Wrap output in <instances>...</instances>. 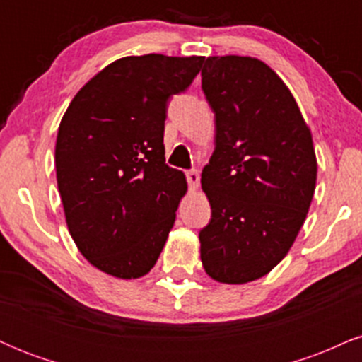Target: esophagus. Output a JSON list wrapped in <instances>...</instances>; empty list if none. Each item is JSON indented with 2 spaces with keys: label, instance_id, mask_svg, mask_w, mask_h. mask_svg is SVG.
I'll return each mask as SVG.
<instances>
[{
  "label": "esophagus",
  "instance_id": "1",
  "mask_svg": "<svg viewBox=\"0 0 362 362\" xmlns=\"http://www.w3.org/2000/svg\"><path fill=\"white\" fill-rule=\"evenodd\" d=\"M187 184H189L190 189H197L199 187V172L195 168H190L185 172Z\"/></svg>",
  "mask_w": 362,
  "mask_h": 362
}]
</instances>
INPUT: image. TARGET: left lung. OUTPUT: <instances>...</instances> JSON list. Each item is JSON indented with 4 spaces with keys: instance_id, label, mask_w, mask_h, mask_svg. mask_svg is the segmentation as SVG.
I'll return each instance as SVG.
<instances>
[{
    "instance_id": "1",
    "label": "left lung",
    "mask_w": 362,
    "mask_h": 362,
    "mask_svg": "<svg viewBox=\"0 0 362 362\" xmlns=\"http://www.w3.org/2000/svg\"><path fill=\"white\" fill-rule=\"evenodd\" d=\"M202 91L214 112L216 148L202 170L211 221L199 231L211 277L243 284L284 259L306 219L317 158L284 81L255 57L204 59Z\"/></svg>"
}]
</instances>
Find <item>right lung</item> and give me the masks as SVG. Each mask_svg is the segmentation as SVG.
Returning a JSON list of instances; mask_svg holds the SVG:
<instances>
[{
    "label": "right lung",
    "mask_w": 362,
    "mask_h": 362,
    "mask_svg": "<svg viewBox=\"0 0 362 362\" xmlns=\"http://www.w3.org/2000/svg\"><path fill=\"white\" fill-rule=\"evenodd\" d=\"M202 57L163 54L112 62L69 103L56 141L66 223L86 260L120 279L156 264L187 190L165 163V120L173 95L201 71Z\"/></svg>",
    "instance_id": "add662e5"
}]
</instances>
